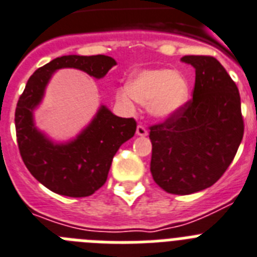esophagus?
<instances>
[{
	"label": "esophagus",
	"instance_id": "1",
	"mask_svg": "<svg viewBox=\"0 0 257 257\" xmlns=\"http://www.w3.org/2000/svg\"><path fill=\"white\" fill-rule=\"evenodd\" d=\"M136 135L141 136V137H145V136H148L147 128H145V126H143V125H139V126H137V129H136Z\"/></svg>",
	"mask_w": 257,
	"mask_h": 257
}]
</instances>
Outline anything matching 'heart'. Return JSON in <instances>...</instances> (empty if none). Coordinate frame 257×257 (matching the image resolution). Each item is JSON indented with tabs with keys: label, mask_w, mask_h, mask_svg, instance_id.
<instances>
[{
	"label": "heart",
	"mask_w": 257,
	"mask_h": 257,
	"mask_svg": "<svg viewBox=\"0 0 257 257\" xmlns=\"http://www.w3.org/2000/svg\"><path fill=\"white\" fill-rule=\"evenodd\" d=\"M122 101H136L148 105L153 117L166 120L176 116L189 101L187 79L168 68H150L136 72L128 81V88L118 91Z\"/></svg>",
	"instance_id": "b5f03b06"
}]
</instances>
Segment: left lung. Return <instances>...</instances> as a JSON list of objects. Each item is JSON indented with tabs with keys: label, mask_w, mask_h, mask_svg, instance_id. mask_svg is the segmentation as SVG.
Listing matches in <instances>:
<instances>
[{
	"label": "left lung",
	"mask_w": 257,
	"mask_h": 257,
	"mask_svg": "<svg viewBox=\"0 0 257 257\" xmlns=\"http://www.w3.org/2000/svg\"><path fill=\"white\" fill-rule=\"evenodd\" d=\"M195 68L193 99L162 124L150 126V172L170 194L212 186L232 162L244 133L236 84L214 56L186 55Z\"/></svg>",
	"instance_id": "1"
}]
</instances>
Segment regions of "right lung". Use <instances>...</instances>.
Listing matches in <instances>:
<instances>
[{
  "label": "right lung",
  "mask_w": 257,
  "mask_h": 257,
  "mask_svg": "<svg viewBox=\"0 0 257 257\" xmlns=\"http://www.w3.org/2000/svg\"><path fill=\"white\" fill-rule=\"evenodd\" d=\"M116 64L107 55H64L38 68L27 80L16 108L17 143L29 172L54 193L81 198L99 190L107 181L118 148L135 136L136 121L118 117L100 105L91 122L75 139L55 143L35 126L34 110L42 103L55 71L76 68L101 79Z\"/></svg>",
  "instance_id": "right-lung-1"
}]
</instances>
